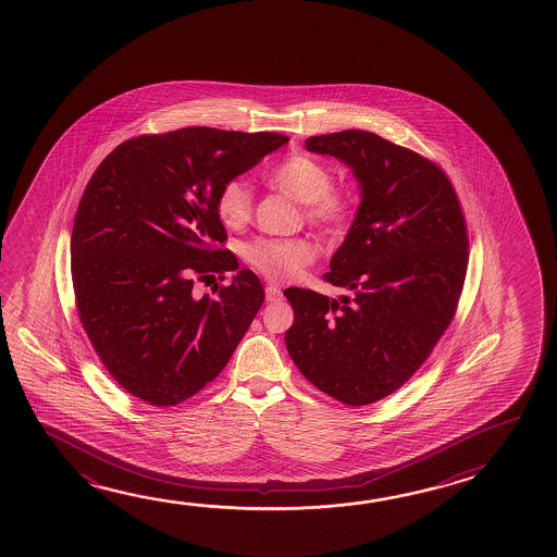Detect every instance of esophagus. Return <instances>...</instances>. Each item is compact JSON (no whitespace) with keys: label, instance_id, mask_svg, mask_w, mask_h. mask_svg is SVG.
<instances>
[{"label":"esophagus","instance_id":"esophagus-1","mask_svg":"<svg viewBox=\"0 0 557 557\" xmlns=\"http://www.w3.org/2000/svg\"><path fill=\"white\" fill-rule=\"evenodd\" d=\"M265 299L270 302L282 299V289L277 285H265Z\"/></svg>","mask_w":557,"mask_h":557}]
</instances>
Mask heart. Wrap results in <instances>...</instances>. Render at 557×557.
<instances>
[{
	"mask_svg": "<svg viewBox=\"0 0 557 557\" xmlns=\"http://www.w3.org/2000/svg\"><path fill=\"white\" fill-rule=\"evenodd\" d=\"M268 181L293 200L305 203V218L326 231H339L356 213V196L347 188L332 186L329 166L305 153H295L275 164ZM255 210L252 188L245 178H231L215 196V211L228 228L247 225ZM248 262L274 282H289L309 265L317 247L309 238H258L247 247Z\"/></svg>",
	"mask_w": 557,
	"mask_h": 557,
	"instance_id": "b5f03b06",
	"label": "heart"
}]
</instances>
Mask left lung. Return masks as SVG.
I'll return each instance as SVG.
<instances>
[{
  "instance_id": "obj_1",
  "label": "left lung",
  "mask_w": 557,
  "mask_h": 557,
  "mask_svg": "<svg viewBox=\"0 0 557 557\" xmlns=\"http://www.w3.org/2000/svg\"><path fill=\"white\" fill-rule=\"evenodd\" d=\"M305 146L354 171L361 203L324 274L351 295L285 289L295 312L285 346L319 391L366 406L398 391L453 322L468 268L465 213L443 169L373 132Z\"/></svg>"
}]
</instances>
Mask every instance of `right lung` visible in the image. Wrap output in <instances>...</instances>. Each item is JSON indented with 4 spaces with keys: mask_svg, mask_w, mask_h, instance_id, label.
Listing matches in <instances>:
<instances>
[{
    "mask_svg": "<svg viewBox=\"0 0 557 557\" xmlns=\"http://www.w3.org/2000/svg\"><path fill=\"white\" fill-rule=\"evenodd\" d=\"M287 141L270 132L174 129L120 144L92 174L72 231L75 305L126 393L169 408L227 366L264 287L218 247L227 233L215 196ZM225 271L238 272L231 286L193 297L194 282Z\"/></svg>",
    "mask_w": 557,
    "mask_h": 557,
    "instance_id": "1",
    "label": "right lung"
}]
</instances>
